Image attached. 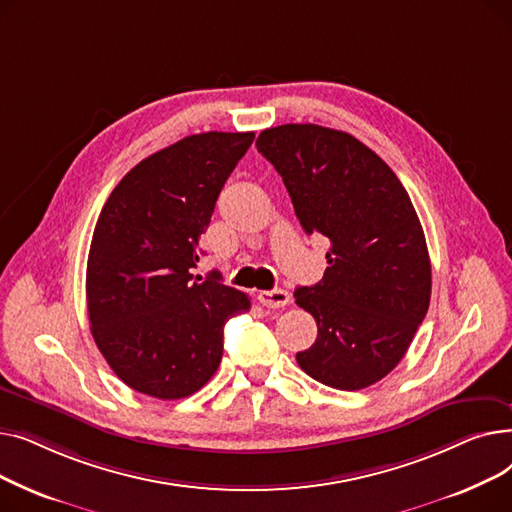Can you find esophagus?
<instances>
[{
    "label": "esophagus",
    "instance_id": "34e87169",
    "mask_svg": "<svg viewBox=\"0 0 512 512\" xmlns=\"http://www.w3.org/2000/svg\"><path fill=\"white\" fill-rule=\"evenodd\" d=\"M257 301L267 307V309H280L286 307L290 301V294L282 288H274V290H261L257 294Z\"/></svg>",
    "mask_w": 512,
    "mask_h": 512
}]
</instances>
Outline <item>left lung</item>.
Wrapping results in <instances>:
<instances>
[{"mask_svg":"<svg viewBox=\"0 0 512 512\" xmlns=\"http://www.w3.org/2000/svg\"><path fill=\"white\" fill-rule=\"evenodd\" d=\"M255 145L282 176L303 230L330 240L324 278L294 290L317 321L297 363L336 390L380 382L405 357L432 294L409 193L380 155L342 130L282 124Z\"/></svg>","mask_w":512,"mask_h":512,"instance_id":"1","label":"left lung"}]
</instances>
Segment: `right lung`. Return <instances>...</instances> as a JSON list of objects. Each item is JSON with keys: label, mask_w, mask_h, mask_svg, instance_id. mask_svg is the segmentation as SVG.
Instances as JSON below:
<instances>
[{"label": "right lung", "mask_w": 512, "mask_h": 512, "mask_svg": "<svg viewBox=\"0 0 512 512\" xmlns=\"http://www.w3.org/2000/svg\"><path fill=\"white\" fill-rule=\"evenodd\" d=\"M255 132H201L134 166L107 197L87 261L95 344L141 394L176 400L220 367L226 321L251 309L220 276H193L199 240Z\"/></svg>", "instance_id": "add662e5"}]
</instances>
